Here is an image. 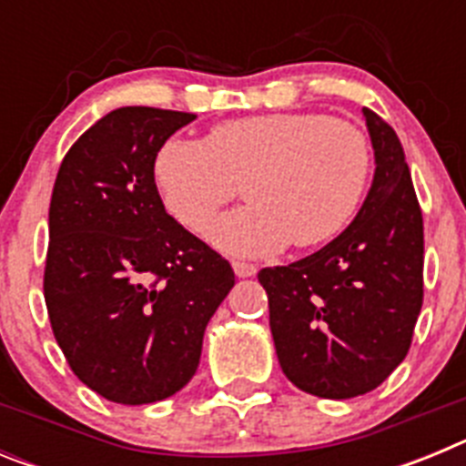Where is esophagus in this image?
<instances>
[{"mask_svg": "<svg viewBox=\"0 0 466 466\" xmlns=\"http://www.w3.org/2000/svg\"><path fill=\"white\" fill-rule=\"evenodd\" d=\"M233 270H236L238 278H252V275H257V266L245 261H233Z\"/></svg>", "mask_w": 466, "mask_h": 466, "instance_id": "obj_1", "label": "esophagus"}]
</instances>
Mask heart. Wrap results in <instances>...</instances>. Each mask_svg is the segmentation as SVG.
<instances>
[{"mask_svg": "<svg viewBox=\"0 0 466 466\" xmlns=\"http://www.w3.org/2000/svg\"><path fill=\"white\" fill-rule=\"evenodd\" d=\"M369 137L355 123L315 111L233 118L205 139L172 137L154 158L167 212L203 233L240 193L252 203L221 217L209 240L238 257L336 238L360 209L371 179Z\"/></svg>", "mask_w": 466, "mask_h": 466, "instance_id": "heart-1", "label": "heart"}]
</instances>
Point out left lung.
Segmentation results:
<instances>
[{"mask_svg":"<svg viewBox=\"0 0 466 466\" xmlns=\"http://www.w3.org/2000/svg\"><path fill=\"white\" fill-rule=\"evenodd\" d=\"M376 175L355 221L327 247L263 268L279 366L299 390L352 399L387 380L409 355L422 308L425 233L401 142L361 109Z\"/></svg>","mask_w":466,"mask_h":466,"instance_id":"left-lung-1","label":"left lung"}]
</instances>
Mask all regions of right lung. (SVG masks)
<instances>
[{
    "instance_id": "obj_1",
    "label": "right lung",
    "mask_w": 466,
    "mask_h": 466,
    "mask_svg": "<svg viewBox=\"0 0 466 466\" xmlns=\"http://www.w3.org/2000/svg\"><path fill=\"white\" fill-rule=\"evenodd\" d=\"M121 106L63 158L48 209L44 299L74 376L114 403L172 397L200 364L205 327L236 284L226 258L177 224L154 158L193 121Z\"/></svg>"
}]
</instances>
